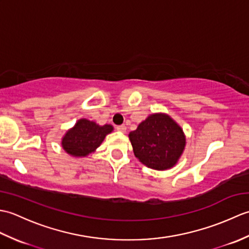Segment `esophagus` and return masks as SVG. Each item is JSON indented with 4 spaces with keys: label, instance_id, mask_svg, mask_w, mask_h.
<instances>
[{
    "label": "esophagus",
    "instance_id": "esophagus-1",
    "mask_svg": "<svg viewBox=\"0 0 249 249\" xmlns=\"http://www.w3.org/2000/svg\"><path fill=\"white\" fill-rule=\"evenodd\" d=\"M116 130L120 131V133H125V131H126V126L125 125L116 126Z\"/></svg>",
    "mask_w": 249,
    "mask_h": 249
}]
</instances>
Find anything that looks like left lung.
<instances>
[{
	"label": "left lung",
	"mask_w": 249,
	"mask_h": 249,
	"mask_svg": "<svg viewBox=\"0 0 249 249\" xmlns=\"http://www.w3.org/2000/svg\"><path fill=\"white\" fill-rule=\"evenodd\" d=\"M135 156L155 170H166L176 165L185 146L182 128L170 116L152 114L129 133Z\"/></svg>",
	"instance_id": "8db88e82"
}]
</instances>
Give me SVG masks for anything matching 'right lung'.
Segmentation results:
<instances>
[{
	"label": "right lung",
	"mask_w": 249,
	"mask_h": 249,
	"mask_svg": "<svg viewBox=\"0 0 249 249\" xmlns=\"http://www.w3.org/2000/svg\"><path fill=\"white\" fill-rule=\"evenodd\" d=\"M112 129V126L108 124L99 126L86 119L79 120L75 127L66 133L62 141V146L72 156H87L97 149L106 135L110 134Z\"/></svg>",
	"instance_id": "add662e5"
}]
</instances>
